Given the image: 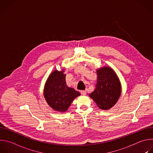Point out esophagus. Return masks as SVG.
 <instances>
[{"label": "esophagus", "instance_id": "34e87169", "mask_svg": "<svg viewBox=\"0 0 153 153\" xmlns=\"http://www.w3.org/2000/svg\"><path fill=\"white\" fill-rule=\"evenodd\" d=\"M80 93H81V94H82V95H83V96H85V95H86V91H84V90H82V91H80Z\"/></svg>", "mask_w": 153, "mask_h": 153}]
</instances>
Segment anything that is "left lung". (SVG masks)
Instances as JSON below:
<instances>
[{
    "label": "left lung",
    "mask_w": 153,
    "mask_h": 153,
    "mask_svg": "<svg viewBox=\"0 0 153 153\" xmlns=\"http://www.w3.org/2000/svg\"><path fill=\"white\" fill-rule=\"evenodd\" d=\"M97 79L96 88L89 96L103 110L112 108L121 94V84L114 71L109 67L97 70Z\"/></svg>",
    "instance_id": "obj_1"
}]
</instances>
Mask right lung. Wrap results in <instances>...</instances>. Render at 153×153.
Here are the masks:
<instances>
[{
    "mask_svg": "<svg viewBox=\"0 0 153 153\" xmlns=\"http://www.w3.org/2000/svg\"><path fill=\"white\" fill-rule=\"evenodd\" d=\"M64 71L54 70L49 76L44 87L45 99L54 110L67 111L74 99L80 96L79 92L70 88L66 83Z\"/></svg>",
    "mask_w": 153,
    "mask_h": 153,
    "instance_id": "1",
    "label": "right lung"
}]
</instances>
